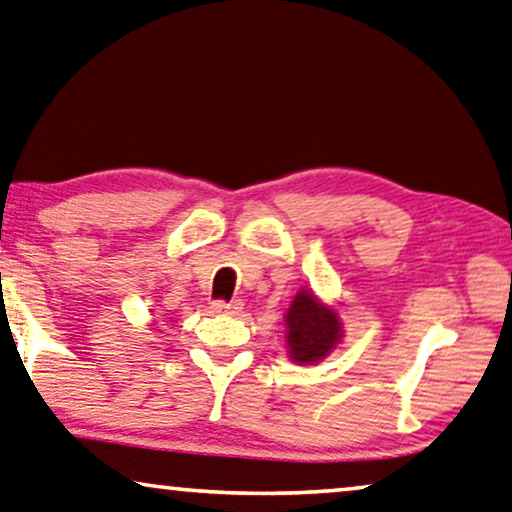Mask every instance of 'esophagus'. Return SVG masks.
<instances>
[{"mask_svg":"<svg viewBox=\"0 0 512 512\" xmlns=\"http://www.w3.org/2000/svg\"><path fill=\"white\" fill-rule=\"evenodd\" d=\"M242 309V302L240 300H214L212 302V311L214 314H238V311Z\"/></svg>","mask_w":512,"mask_h":512,"instance_id":"obj_1","label":"esophagus"}]
</instances>
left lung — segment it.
<instances>
[{
  "label": "left lung",
  "mask_w": 512,
  "mask_h": 512,
  "mask_svg": "<svg viewBox=\"0 0 512 512\" xmlns=\"http://www.w3.org/2000/svg\"><path fill=\"white\" fill-rule=\"evenodd\" d=\"M291 360L300 365L323 360L342 337L335 309L321 305L311 291H300L286 314Z\"/></svg>",
  "instance_id": "1"
}]
</instances>
